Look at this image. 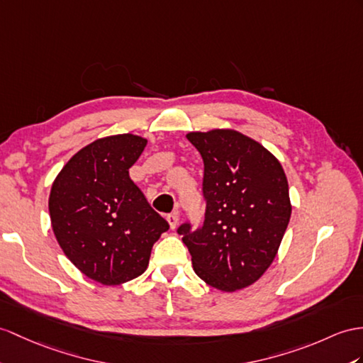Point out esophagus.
I'll return each instance as SVG.
<instances>
[{
  "label": "esophagus",
  "mask_w": 363,
  "mask_h": 363,
  "mask_svg": "<svg viewBox=\"0 0 363 363\" xmlns=\"http://www.w3.org/2000/svg\"><path fill=\"white\" fill-rule=\"evenodd\" d=\"M167 222H169V226L175 229V226L179 225V212H172V214L167 216Z\"/></svg>",
  "instance_id": "obj_1"
}]
</instances>
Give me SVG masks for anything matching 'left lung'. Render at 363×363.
I'll return each instance as SVG.
<instances>
[{
  "instance_id": "left-lung-1",
  "label": "left lung",
  "mask_w": 363,
  "mask_h": 363,
  "mask_svg": "<svg viewBox=\"0 0 363 363\" xmlns=\"http://www.w3.org/2000/svg\"><path fill=\"white\" fill-rule=\"evenodd\" d=\"M203 158L205 220L184 222L183 235L197 276L222 291L250 286L269 268L291 217L284 167L260 143L237 130L186 135Z\"/></svg>"
}]
</instances>
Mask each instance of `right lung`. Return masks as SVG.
I'll return each mask as SVG.
<instances>
[{"instance_id": "add662e5", "label": "right lung", "mask_w": 363, "mask_h": 363, "mask_svg": "<svg viewBox=\"0 0 363 363\" xmlns=\"http://www.w3.org/2000/svg\"><path fill=\"white\" fill-rule=\"evenodd\" d=\"M147 141L123 134L78 151L52 184V229L84 276L120 285L145 272L154 243L169 223L130 180L129 167Z\"/></svg>"}]
</instances>
